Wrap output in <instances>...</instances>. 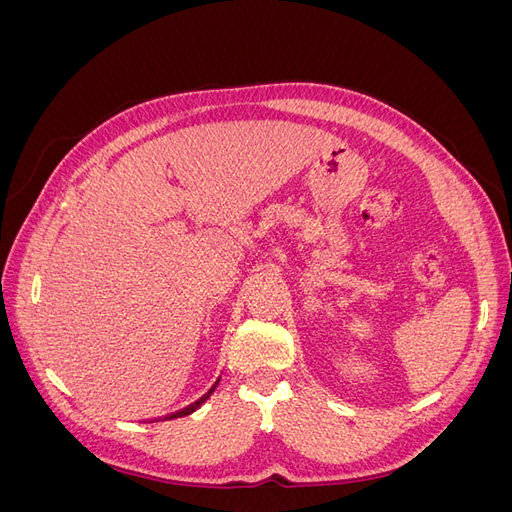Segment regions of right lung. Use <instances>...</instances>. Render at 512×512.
<instances>
[{
	"label": "right lung",
	"instance_id": "obj_1",
	"mask_svg": "<svg viewBox=\"0 0 512 512\" xmlns=\"http://www.w3.org/2000/svg\"><path fill=\"white\" fill-rule=\"evenodd\" d=\"M220 382V380H218ZM218 382H215L213 386H211V391L207 393V395H203V397H200L198 401H194V404L192 406H188V408H183V410H179V412H175V414H168V416H164V421H170V418H179V416H188V414H192L194 410H198L200 408V404H205V401L209 399V395L215 391V386H218Z\"/></svg>",
	"mask_w": 512,
	"mask_h": 512
}]
</instances>
